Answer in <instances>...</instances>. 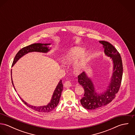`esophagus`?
I'll return each mask as SVG.
<instances>
[{
  "instance_id": "obj_1",
  "label": "esophagus",
  "mask_w": 135,
  "mask_h": 135,
  "mask_svg": "<svg viewBox=\"0 0 135 135\" xmlns=\"http://www.w3.org/2000/svg\"><path fill=\"white\" fill-rule=\"evenodd\" d=\"M64 86L65 87H69L72 86V84L70 81H66L64 84Z\"/></svg>"
}]
</instances>
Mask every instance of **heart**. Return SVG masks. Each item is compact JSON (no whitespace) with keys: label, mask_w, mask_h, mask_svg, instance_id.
Masks as SVG:
<instances>
[{"label":"heart","mask_w":135,"mask_h":135,"mask_svg":"<svg viewBox=\"0 0 135 135\" xmlns=\"http://www.w3.org/2000/svg\"><path fill=\"white\" fill-rule=\"evenodd\" d=\"M90 58L89 51H85V49L75 47L71 48L63 56L62 62L66 65H71L75 63L73 70L75 73L79 74L88 65Z\"/></svg>","instance_id":"heart-1"}]
</instances>
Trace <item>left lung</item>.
I'll return each mask as SVG.
<instances>
[{"instance_id":"1","label":"left lung","mask_w":135,"mask_h":135,"mask_svg":"<svg viewBox=\"0 0 135 135\" xmlns=\"http://www.w3.org/2000/svg\"><path fill=\"white\" fill-rule=\"evenodd\" d=\"M99 42L103 45L105 55L112 60L113 74L107 88L100 94L97 93L91 78L85 72L78 76V81L85 91L84 97L80 99V103L84 108L90 110L106 105L115 98L120 88L123 75V64L119 52L109 42L101 40Z\"/></svg>"}]
</instances>
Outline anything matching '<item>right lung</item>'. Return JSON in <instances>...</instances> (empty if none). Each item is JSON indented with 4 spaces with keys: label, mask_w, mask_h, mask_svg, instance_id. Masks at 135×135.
<instances>
[{
    "label": "right lung",
    "mask_w": 135,
    "mask_h": 135,
    "mask_svg": "<svg viewBox=\"0 0 135 135\" xmlns=\"http://www.w3.org/2000/svg\"><path fill=\"white\" fill-rule=\"evenodd\" d=\"M50 44H51L36 43V44H33L23 48L22 49L20 50L19 52L16 55L12 63V66H13L15 64V63L19 60L20 58L23 57V56H24L25 55L28 54V52H43V53L48 52L50 50V48H49V46H48L50 45ZM11 75L12 77V70L11 71ZM11 80H12V84L13 86V87L15 90L16 91L13 85L12 77H11ZM62 90H63V84H62V80H60L53 93L50 102L47 105L40 106V107L28 104L25 101H24L20 97V98L21 99V100L23 102V103L26 105H27L28 107L30 108L31 109L39 112L48 113L52 111L57 107L58 103L59 102L60 98L61 96V93Z\"/></svg>",
    "instance_id": "obj_1"
}]
</instances>
